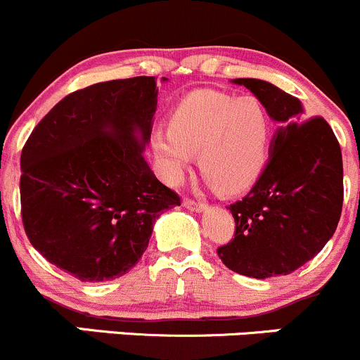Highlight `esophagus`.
I'll return each mask as SVG.
<instances>
[{
  "label": "esophagus",
  "instance_id": "obj_1",
  "mask_svg": "<svg viewBox=\"0 0 360 360\" xmlns=\"http://www.w3.org/2000/svg\"><path fill=\"white\" fill-rule=\"evenodd\" d=\"M184 206L187 210H191V212H202V210H206L205 202L194 201V199H188V198L184 199Z\"/></svg>",
  "mask_w": 360,
  "mask_h": 360
}]
</instances>
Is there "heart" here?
I'll return each instance as SVG.
<instances>
[{
	"instance_id": "obj_1",
	"label": "heart",
	"mask_w": 360,
	"mask_h": 360,
	"mask_svg": "<svg viewBox=\"0 0 360 360\" xmlns=\"http://www.w3.org/2000/svg\"><path fill=\"white\" fill-rule=\"evenodd\" d=\"M269 145V117L259 99L194 92L176 105L169 129L152 136L155 162L169 184H179L199 154V169L217 191H243L261 173Z\"/></svg>"
}]
</instances>
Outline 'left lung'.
I'll return each instance as SVG.
<instances>
[{"instance_id":"obj_1","label":"left lung","mask_w":360,"mask_h":360,"mask_svg":"<svg viewBox=\"0 0 360 360\" xmlns=\"http://www.w3.org/2000/svg\"><path fill=\"white\" fill-rule=\"evenodd\" d=\"M233 84L247 87L278 129L261 176L229 206L236 231L217 254L227 268L252 278L289 275L322 250L340 222V143L322 117L306 119L300 99L276 85L257 78Z\"/></svg>"}]
</instances>
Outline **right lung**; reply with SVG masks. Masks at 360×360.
Masks as SVG:
<instances>
[{
  "label": "right lung",
  "mask_w": 360,
  "mask_h": 360,
  "mask_svg": "<svg viewBox=\"0 0 360 360\" xmlns=\"http://www.w3.org/2000/svg\"><path fill=\"white\" fill-rule=\"evenodd\" d=\"M155 108V77L99 82L60 99L24 145V231L49 262L82 282L126 275L159 215L180 206L143 158Z\"/></svg>",
  "instance_id": "add662e5"
}]
</instances>
